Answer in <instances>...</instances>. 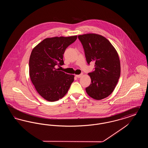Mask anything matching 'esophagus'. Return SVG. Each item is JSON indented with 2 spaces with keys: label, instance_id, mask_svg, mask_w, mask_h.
I'll return each instance as SVG.
<instances>
[{
  "label": "esophagus",
  "instance_id": "34e87169",
  "mask_svg": "<svg viewBox=\"0 0 148 148\" xmlns=\"http://www.w3.org/2000/svg\"><path fill=\"white\" fill-rule=\"evenodd\" d=\"M83 75V74H81L80 75H76V77H77V78H80V77H82Z\"/></svg>",
  "mask_w": 148,
  "mask_h": 148
}]
</instances>
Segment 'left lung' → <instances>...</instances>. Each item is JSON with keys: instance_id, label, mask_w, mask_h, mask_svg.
<instances>
[{"instance_id": "left-lung-1", "label": "left lung", "mask_w": 148, "mask_h": 148, "mask_svg": "<svg viewBox=\"0 0 148 148\" xmlns=\"http://www.w3.org/2000/svg\"><path fill=\"white\" fill-rule=\"evenodd\" d=\"M88 64L95 62V70L88 73L91 84L85 90L92 98L101 100L113 92L120 75V63L115 48L106 38L94 33L78 35Z\"/></svg>"}]
</instances>
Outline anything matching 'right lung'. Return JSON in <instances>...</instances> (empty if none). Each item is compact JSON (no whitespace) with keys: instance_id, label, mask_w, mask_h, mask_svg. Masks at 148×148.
Segmentation results:
<instances>
[{"instance_id":"right-lung-1","label":"right lung","mask_w":148,"mask_h":148,"mask_svg":"<svg viewBox=\"0 0 148 148\" xmlns=\"http://www.w3.org/2000/svg\"><path fill=\"white\" fill-rule=\"evenodd\" d=\"M77 39V35L48 38L32 51L29 63L31 81L39 94L49 101L64 97L74 81V75L56 67L63 65L65 50Z\"/></svg>"}]
</instances>
